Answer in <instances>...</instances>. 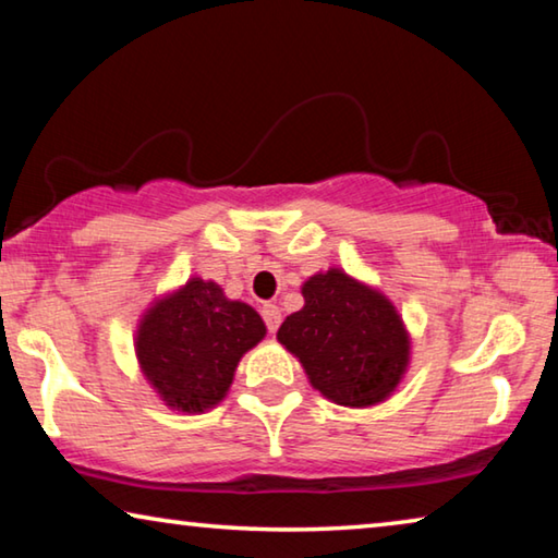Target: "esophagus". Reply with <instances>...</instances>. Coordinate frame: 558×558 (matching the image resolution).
I'll return each mask as SVG.
<instances>
[{
    "mask_svg": "<svg viewBox=\"0 0 558 558\" xmlns=\"http://www.w3.org/2000/svg\"><path fill=\"white\" fill-rule=\"evenodd\" d=\"M260 315H263L265 325H268V330L276 332L278 325H280V307H278L276 303H265V305L260 307Z\"/></svg>",
    "mask_w": 558,
    "mask_h": 558,
    "instance_id": "obj_1",
    "label": "esophagus"
}]
</instances>
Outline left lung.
Listing matches in <instances>:
<instances>
[{
  "label": "left lung",
  "mask_w": 558,
  "mask_h": 558,
  "mask_svg": "<svg viewBox=\"0 0 558 558\" xmlns=\"http://www.w3.org/2000/svg\"><path fill=\"white\" fill-rule=\"evenodd\" d=\"M300 293L305 305L286 317L278 342L311 385L342 407L385 402L412 357V338L392 300L340 268L315 272Z\"/></svg>",
  "instance_id": "1"
}]
</instances>
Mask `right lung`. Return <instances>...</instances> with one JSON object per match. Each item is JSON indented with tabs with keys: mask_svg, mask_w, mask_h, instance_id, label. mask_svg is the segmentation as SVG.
Returning <instances> with one entry per match:
<instances>
[{
	"mask_svg": "<svg viewBox=\"0 0 558 558\" xmlns=\"http://www.w3.org/2000/svg\"><path fill=\"white\" fill-rule=\"evenodd\" d=\"M265 332L251 305L226 298L214 280L189 278L146 307L134 350L141 375L166 407L201 414L226 400L238 362Z\"/></svg>",
	"mask_w": 558,
	"mask_h": 558,
	"instance_id": "1",
	"label": "right lung"
}]
</instances>
